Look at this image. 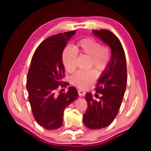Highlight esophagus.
<instances>
[{
	"mask_svg": "<svg viewBox=\"0 0 151 151\" xmlns=\"http://www.w3.org/2000/svg\"><path fill=\"white\" fill-rule=\"evenodd\" d=\"M78 94H79V96L80 97H82V96H84V95H85V92H84V91L80 89V90H78Z\"/></svg>",
	"mask_w": 151,
	"mask_h": 151,
	"instance_id": "obj_1",
	"label": "esophagus"
}]
</instances>
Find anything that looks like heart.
<instances>
[{"instance_id":"obj_1","label":"heart","mask_w":151,"mask_h":151,"mask_svg":"<svg viewBox=\"0 0 151 151\" xmlns=\"http://www.w3.org/2000/svg\"><path fill=\"white\" fill-rule=\"evenodd\" d=\"M78 52L85 54L90 58L89 66L93 68L98 73L104 71L109 60V52L106 47L93 38H86L80 40L76 46L67 47L63 53V63L65 69L71 72L76 67ZM94 71H79L71 78V83L80 88L89 86L96 79Z\"/></svg>"}]
</instances>
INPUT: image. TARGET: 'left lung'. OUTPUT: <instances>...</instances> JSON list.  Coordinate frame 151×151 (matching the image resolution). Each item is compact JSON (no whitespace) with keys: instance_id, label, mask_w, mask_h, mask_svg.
I'll return each mask as SVG.
<instances>
[{"instance_id":"8db88e82","label":"left lung","mask_w":151,"mask_h":151,"mask_svg":"<svg viewBox=\"0 0 151 151\" xmlns=\"http://www.w3.org/2000/svg\"><path fill=\"white\" fill-rule=\"evenodd\" d=\"M92 33L111 50L110 60L96 88L97 93L101 94L100 100H93L91 93L85 95L88 107L83 122L90 129H100L111 124L120 108L127 83V62L122 45L115 35L106 29L93 30Z\"/></svg>"}]
</instances>
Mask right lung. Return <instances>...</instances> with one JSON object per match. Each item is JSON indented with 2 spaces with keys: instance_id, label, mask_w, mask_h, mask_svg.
Wrapping results in <instances>:
<instances>
[{
  "instance_id": "right-lung-1",
  "label": "right lung",
  "mask_w": 151,
  "mask_h": 151,
  "mask_svg": "<svg viewBox=\"0 0 151 151\" xmlns=\"http://www.w3.org/2000/svg\"><path fill=\"white\" fill-rule=\"evenodd\" d=\"M76 31L49 37L39 45L33 55L27 78V89L33 115L37 122L47 130L63 126L64 111L77 100L78 91L69 86L66 93L55 90L67 83L63 81L65 67L63 53Z\"/></svg>"
}]
</instances>
